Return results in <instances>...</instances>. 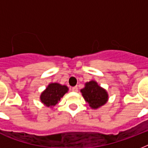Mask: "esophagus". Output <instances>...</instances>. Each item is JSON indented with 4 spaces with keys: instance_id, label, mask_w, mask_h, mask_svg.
I'll use <instances>...</instances> for the list:
<instances>
[{
    "instance_id": "esophagus-1",
    "label": "esophagus",
    "mask_w": 148,
    "mask_h": 148,
    "mask_svg": "<svg viewBox=\"0 0 148 148\" xmlns=\"http://www.w3.org/2000/svg\"><path fill=\"white\" fill-rule=\"evenodd\" d=\"M71 90L73 91V92H77L78 89H77V87H73V88H71Z\"/></svg>"
}]
</instances>
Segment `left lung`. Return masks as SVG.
I'll list each match as a JSON object with an SVG mask.
<instances>
[{"mask_svg": "<svg viewBox=\"0 0 148 148\" xmlns=\"http://www.w3.org/2000/svg\"><path fill=\"white\" fill-rule=\"evenodd\" d=\"M81 92L85 101L92 109H98L108 101V93L97 81H90L84 84Z\"/></svg>", "mask_w": 148, "mask_h": 148, "instance_id": "left-lung-1", "label": "left lung"}]
</instances>
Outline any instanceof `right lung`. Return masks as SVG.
Returning <instances> with one entry per match:
<instances>
[{"label":"right lung","mask_w":148,"mask_h":148,"mask_svg":"<svg viewBox=\"0 0 148 148\" xmlns=\"http://www.w3.org/2000/svg\"><path fill=\"white\" fill-rule=\"evenodd\" d=\"M69 88L66 85L58 83L49 84L44 91L40 94L41 103L47 108H53L60 101V98L67 93Z\"/></svg>","instance_id":"1"}]
</instances>
